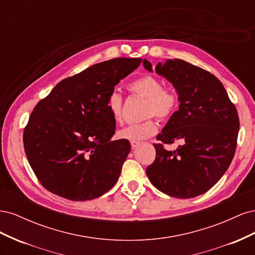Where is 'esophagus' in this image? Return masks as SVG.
I'll return each instance as SVG.
<instances>
[{
    "label": "esophagus",
    "mask_w": 255,
    "mask_h": 255,
    "mask_svg": "<svg viewBox=\"0 0 255 255\" xmlns=\"http://www.w3.org/2000/svg\"><path fill=\"white\" fill-rule=\"evenodd\" d=\"M139 141H137V140H132L130 141V145H132V149H135V148H137L138 145H139Z\"/></svg>",
    "instance_id": "1"
}]
</instances>
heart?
I'll use <instances>...</instances> for the list:
<instances>
[{
    "label": "heart",
    "instance_id": "b5f03b06",
    "mask_svg": "<svg viewBox=\"0 0 255 255\" xmlns=\"http://www.w3.org/2000/svg\"><path fill=\"white\" fill-rule=\"evenodd\" d=\"M129 89L148 100L146 116H156L160 119H166L173 114L177 106V96L170 88H164L163 83L151 75L129 84ZM107 110L116 122L122 118V97L117 91H114L109 97ZM157 123L153 119H148L141 123L130 125L118 132V136L127 140H142L153 136L157 132Z\"/></svg>",
    "mask_w": 255,
    "mask_h": 255
}]
</instances>
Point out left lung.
Instances as JSON below:
<instances>
[{
	"label": "left lung",
	"mask_w": 255,
	"mask_h": 255,
	"mask_svg": "<svg viewBox=\"0 0 255 255\" xmlns=\"http://www.w3.org/2000/svg\"><path fill=\"white\" fill-rule=\"evenodd\" d=\"M142 65L153 72L149 60ZM155 72L173 85L180 101L179 111L156 138L168 144L182 143L173 151L154 144L156 157L145 172L164 194L194 198L211 189L228 170L236 149L238 114L222 83L204 69L168 59L156 65Z\"/></svg>",
	"instance_id": "8db88e82"
}]
</instances>
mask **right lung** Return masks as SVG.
Instances as JSON below:
<instances>
[{
  "mask_svg": "<svg viewBox=\"0 0 255 255\" xmlns=\"http://www.w3.org/2000/svg\"><path fill=\"white\" fill-rule=\"evenodd\" d=\"M140 58H115L59 82L35 106L23 133L28 163L42 186L71 201L96 199L121 173L130 144L111 140L109 97Z\"/></svg>",
  "mask_w": 255,
  "mask_h": 255,
  "instance_id": "right-lung-1",
  "label": "right lung"
}]
</instances>
